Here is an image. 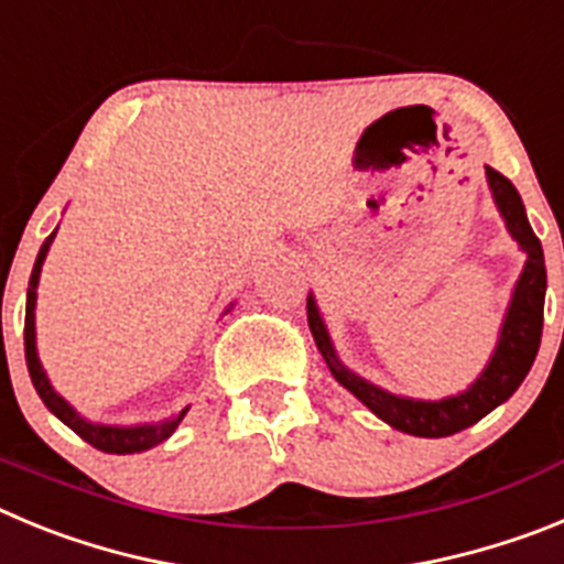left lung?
<instances>
[{
	"instance_id": "1",
	"label": "left lung",
	"mask_w": 564,
	"mask_h": 564,
	"mask_svg": "<svg viewBox=\"0 0 564 564\" xmlns=\"http://www.w3.org/2000/svg\"><path fill=\"white\" fill-rule=\"evenodd\" d=\"M486 177L488 186H491V194H495L497 208L506 217L508 231L520 242L522 251L528 253V262L520 282H517V291L514 299H511V307H508L506 322H502L500 344H497L495 358L488 361L486 372L471 383V390L460 392L455 398H443V401H410V398H398L378 390V387L367 383L364 378L352 376L350 370H344L341 364H338L325 325H322V316H318L313 299H307V325H311L313 338H316V347L327 358V364H330L336 381L344 383L358 401L367 403L381 421H387L395 430L406 432V435L446 437L466 430V426L477 423L480 417H486L495 406H500L502 401L514 395L517 387L525 381L531 364H534L536 350H540L542 311H545L547 285L540 237L534 234V228L528 226L525 208H522L520 194L511 186V181L502 177L491 166H486Z\"/></svg>"
}]
</instances>
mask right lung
I'll return each mask as SVG.
<instances>
[{"label": "right lung", "instance_id": "add662e5", "mask_svg": "<svg viewBox=\"0 0 564 564\" xmlns=\"http://www.w3.org/2000/svg\"><path fill=\"white\" fill-rule=\"evenodd\" d=\"M56 231L50 234L44 239L42 251L36 257V265H33V273H30V285H28V307H24V358H28V372L30 381L36 387L39 398L44 401L53 415L58 417L62 423H67L69 430L76 432L82 441H87L89 446H96V449L109 452V455H134V452H147L158 443L166 441L174 430H177V423L183 421L186 410L181 412L172 421H163L158 426H129V430H121V426H98V423L84 421L82 415H76V410L64 401L62 395H56V390L50 387L47 376H44L42 364H39L36 356V325H33V311H36V285H39V273H42V262L50 251V242H53Z\"/></svg>", "mask_w": 564, "mask_h": 564}]
</instances>
